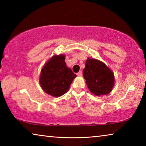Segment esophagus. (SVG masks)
Segmentation results:
<instances>
[{
  "instance_id": "34e87169",
  "label": "esophagus",
  "mask_w": 146,
  "mask_h": 146,
  "mask_svg": "<svg viewBox=\"0 0 146 146\" xmlns=\"http://www.w3.org/2000/svg\"><path fill=\"white\" fill-rule=\"evenodd\" d=\"M76 75H77L78 76H82V71H80L78 73H77V74H76Z\"/></svg>"
}]
</instances>
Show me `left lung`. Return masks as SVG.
Returning <instances> with one entry per match:
<instances>
[{"label": "left lung", "instance_id": "left-lung-1", "mask_svg": "<svg viewBox=\"0 0 146 146\" xmlns=\"http://www.w3.org/2000/svg\"><path fill=\"white\" fill-rule=\"evenodd\" d=\"M83 76L89 90L97 96L108 95L114 87V73L104 63L97 59L88 58L83 70Z\"/></svg>", "mask_w": 146, "mask_h": 146}]
</instances>
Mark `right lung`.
<instances>
[{
    "label": "right lung",
    "instance_id": "add662e5",
    "mask_svg": "<svg viewBox=\"0 0 146 146\" xmlns=\"http://www.w3.org/2000/svg\"><path fill=\"white\" fill-rule=\"evenodd\" d=\"M66 56L53 55L42 68L39 82L42 90L49 95L59 97L70 89L76 75L66 66Z\"/></svg>",
    "mask_w": 146,
    "mask_h": 146
}]
</instances>
